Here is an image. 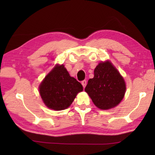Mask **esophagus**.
Returning a JSON list of instances; mask_svg holds the SVG:
<instances>
[{
  "label": "esophagus",
  "mask_w": 155,
  "mask_h": 155,
  "mask_svg": "<svg viewBox=\"0 0 155 155\" xmlns=\"http://www.w3.org/2000/svg\"><path fill=\"white\" fill-rule=\"evenodd\" d=\"M81 84H82V85H83V87L84 88L85 87H86V85H87V81H85V80H84V81H83L81 82Z\"/></svg>",
  "instance_id": "1"
}]
</instances>
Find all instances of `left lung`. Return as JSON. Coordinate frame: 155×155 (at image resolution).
<instances>
[{"label":"left lung","mask_w":155,"mask_h":155,"mask_svg":"<svg viewBox=\"0 0 155 155\" xmlns=\"http://www.w3.org/2000/svg\"><path fill=\"white\" fill-rule=\"evenodd\" d=\"M96 107L108 110L116 107L124 98L126 84L123 77L110 61L101 62L94 71L84 88Z\"/></svg>","instance_id":"left-lung-1"}]
</instances>
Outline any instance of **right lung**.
I'll return each mask as SVG.
<instances>
[{
    "mask_svg": "<svg viewBox=\"0 0 155 155\" xmlns=\"http://www.w3.org/2000/svg\"><path fill=\"white\" fill-rule=\"evenodd\" d=\"M83 90L82 84L71 77L63 64L56 65L39 86V93L44 103L54 110L68 108Z\"/></svg>",
    "mask_w": 155,
    "mask_h": 155,
    "instance_id": "right-lung-1",
    "label": "right lung"
}]
</instances>
